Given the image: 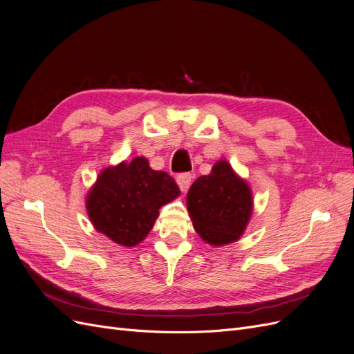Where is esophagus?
Listing matches in <instances>:
<instances>
[{"instance_id": "34e87169", "label": "esophagus", "mask_w": 354, "mask_h": 354, "mask_svg": "<svg viewBox=\"0 0 354 354\" xmlns=\"http://www.w3.org/2000/svg\"><path fill=\"white\" fill-rule=\"evenodd\" d=\"M176 180H177V185H178L180 190L187 192V189L190 186V181H192V176L189 173H183V174H178Z\"/></svg>"}]
</instances>
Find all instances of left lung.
Wrapping results in <instances>:
<instances>
[{
  "instance_id": "left-lung-1",
  "label": "left lung",
  "mask_w": 354,
  "mask_h": 354,
  "mask_svg": "<svg viewBox=\"0 0 354 354\" xmlns=\"http://www.w3.org/2000/svg\"><path fill=\"white\" fill-rule=\"evenodd\" d=\"M187 211L202 241L212 246L236 242L254 209L252 190L226 159L212 165L208 176L195 180L187 192Z\"/></svg>"
}]
</instances>
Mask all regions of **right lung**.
<instances>
[{"mask_svg": "<svg viewBox=\"0 0 354 354\" xmlns=\"http://www.w3.org/2000/svg\"><path fill=\"white\" fill-rule=\"evenodd\" d=\"M178 195L173 177L152 169L145 156H136L100 171L85 198V209L95 230L131 248L152 230L159 208Z\"/></svg>", "mask_w": 354, "mask_h": 354, "instance_id": "obj_1", "label": "right lung"}]
</instances>
